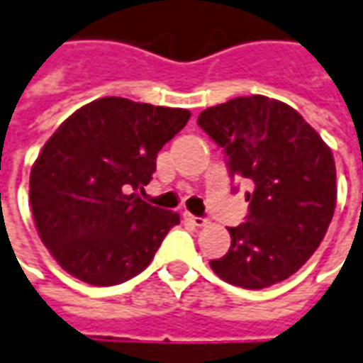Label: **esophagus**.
Segmentation results:
<instances>
[{
	"mask_svg": "<svg viewBox=\"0 0 363 363\" xmlns=\"http://www.w3.org/2000/svg\"><path fill=\"white\" fill-rule=\"evenodd\" d=\"M186 218L194 225V227H205L207 225V218L203 217H195V215H191V213H186Z\"/></svg>",
	"mask_w": 363,
	"mask_h": 363,
	"instance_id": "34e87169",
	"label": "esophagus"
}]
</instances>
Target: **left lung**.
<instances>
[{"label": "left lung", "mask_w": 363, "mask_h": 363, "mask_svg": "<svg viewBox=\"0 0 363 363\" xmlns=\"http://www.w3.org/2000/svg\"><path fill=\"white\" fill-rule=\"evenodd\" d=\"M197 125L227 156L230 177H246L248 217L228 227L230 248L211 268L227 284L264 289L313 256L336 207L330 148L289 105L266 95L205 109Z\"/></svg>", "instance_id": "obj_1"}]
</instances>
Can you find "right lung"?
Here are the masks:
<instances>
[{
	"label": "right lung",
	"instance_id": "1",
	"mask_svg": "<svg viewBox=\"0 0 363 363\" xmlns=\"http://www.w3.org/2000/svg\"><path fill=\"white\" fill-rule=\"evenodd\" d=\"M187 109L104 97L72 113L33 164L29 199L38 236L70 276L127 281L152 262L179 215L143 201L162 146Z\"/></svg>",
	"mask_w": 363,
	"mask_h": 363
}]
</instances>
